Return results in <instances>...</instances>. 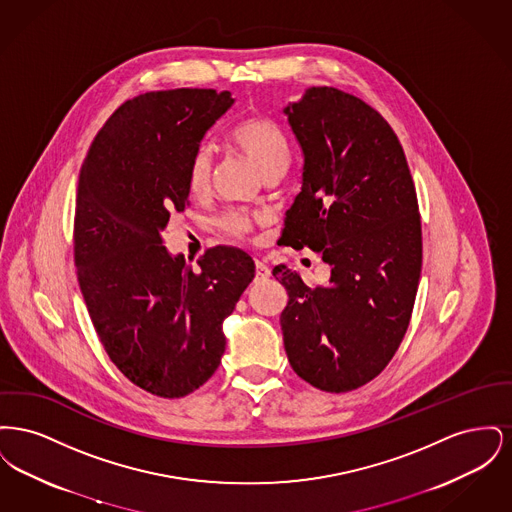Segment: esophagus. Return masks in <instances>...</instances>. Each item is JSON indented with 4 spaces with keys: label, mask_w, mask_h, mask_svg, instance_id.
Masks as SVG:
<instances>
[{
    "label": "esophagus",
    "mask_w": 512,
    "mask_h": 512,
    "mask_svg": "<svg viewBox=\"0 0 512 512\" xmlns=\"http://www.w3.org/2000/svg\"><path fill=\"white\" fill-rule=\"evenodd\" d=\"M268 276H270V268L263 261H255V278L267 280Z\"/></svg>",
    "instance_id": "obj_1"
}]
</instances>
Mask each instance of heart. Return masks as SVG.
Instances as JSON below:
<instances>
[{"instance_id":"1","label":"heart","mask_w":512,"mask_h":512,"mask_svg":"<svg viewBox=\"0 0 512 512\" xmlns=\"http://www.w3.org/2000/svg\"><path fill=\"white\" fill-rule=\"evenodd\" d=\"M230 144L268 178L282 174L290 161V146L284 130L267 117H249L234 126L230 132ZM213 178V155L207 147H197L188 165V188L194 195H203L211 188ZM257 215L244 209H230L220 215L217 228L220 232L238 242L251 240Z\"/></svg>"}]
</instances>
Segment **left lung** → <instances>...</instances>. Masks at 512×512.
Wrapping results in <instances>:
<instances>
[{"mask_svg":"<svg viewBox=\"0 0 512 512\" xmlns=\"http://www.w3.org/2000/svg\"><path fill=\"white\" fill-rule=\"evenodd\" d=\"M284 113L303 149V184L280 244L332 267L315 288L274 268L288 292L284 347L299 378L345 393L388 366L411 322L422 268L413 176L393 128L363 99L313 86Z\"/></svg>","mask_w":512,"mask_h":512,"instance_id":"obj_1","label":"left lung"}]
</instances>
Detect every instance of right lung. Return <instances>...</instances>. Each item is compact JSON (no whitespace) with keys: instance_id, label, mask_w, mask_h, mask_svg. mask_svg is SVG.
<instances>
[{"instance_id":"obj_1","label":"right lung","mask_w":512,"mask_h":512,"mask_svg":"<svg viewBox=\"0 0 512 512\" xmlns=\"http://www.w3.org/2000/svg\"><path fill=\"white\" fill-rule=\"evenodd\" d=\"M230 92L178 88L124 101L101 126L78 178L74 265L113 365L151 395L203 386L224 353L222 322L255 276L236 247L207 249L197 268L171 257L163 230L188 201V165Z\"/></svg>"}]
</instances>
